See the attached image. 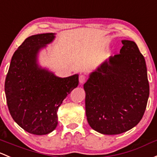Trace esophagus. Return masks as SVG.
Returning <instances> with one entry per match:
<instances>
[{"label":"esophagus","instance_id":"esophagus-1","mask_svg":"<svg viewBox=\"0 0 157 157\" xmlns=\"http://www.w3.org/2000/svg\"><path fill=\"white\" fill-rule=\"evenodd\" d=\"M86 80V76L84 75V74H82V75H80L79 77V81H80V83L81 84H83Z\"/></svg>","mask_w":157,"mask_h":157}]
</instances>
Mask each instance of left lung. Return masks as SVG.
Instances as JSON below:
<instances>
[{
    "instance_id": "left-lung-1",
    "label": "left lung",
    "mask_w": 157,
    "mask_h": 157,
    "mask_svg": "<svg viewBox=\"0 0 157 157\" xmlns=\"http://www.w3.org/2000/svg\"><path fill=\"white\" fill-rule=\"evenodd\" d=\"M122 44L120 54L103 62L83 86L87 121L104 135L121 134L136 126L149 97L144 56L134 41Z\"/></svg>"
}]
</instances>
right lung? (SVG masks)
<instances>
[{
    "instance_id": "1",
    "label": "right lung",
    "mask_w": 157,
    "mask_h": 157,
    "mask_svg": "<svg viewBox=\"0 0 157 157\" xmlns=\"http://www.w3.org/2000/svg\"><path fill=\"white\" fill-rule=\"evenodd\" d=\"M55 38L53 33L32 35L18 47L5 80L8 109L14 121L31 134L50 133L58 125L57 111L78 86V74L56 77L37 64V54Z\"/></svg>"
}]
</instances>
